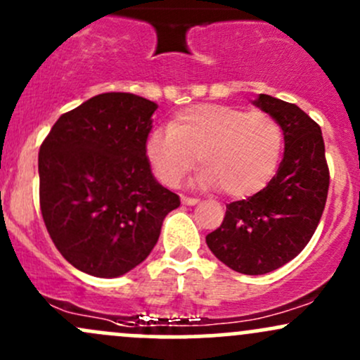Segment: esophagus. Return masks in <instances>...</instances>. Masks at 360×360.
I'll use <instances>...</instances> for the list:
<instances>
[{
    "instance_id": "esophagus-1",
    "label": "esophagus",
    "mask_w": 360,
    "mask_h": 360,
    "mask_svg": "<svg viewBox=\"0 0 360 360\" xmlns=\"http://www.w3.org/2000/svg\"><path fill=\"white\" fill-rule=\"evenodd\" d=\"M181 202L184 205H196L198 203V198H193V196H181Z\"/></svg>"
}]
</instances>
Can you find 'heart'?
<instances>
[{
	"mask_svg": "<svg viewBox=\"0 0 360 360\" xmlns=\"http://www.w3.org/2000/svg\"><path fill=\"white\" fill-rule=\"evenodd\" d=\"M281 150L283 127L274 115L215 103L184 108L146 138V157L162 183L177 186L200 162V186H217L228 196L262 190Z\"/></svg>",
	"mask_w": 360,
	"mask_h": 360,
	"instance_id": "b5f03b06",
	"label": "heart"
}]
</instances>
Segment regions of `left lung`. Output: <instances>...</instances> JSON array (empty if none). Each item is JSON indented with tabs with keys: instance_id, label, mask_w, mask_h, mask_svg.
I'll return each instance as SVG.
<instances>
[{
	"instance_id": "8db88e82",
	"label": "left lung",
	"mask_w": 360,
	"mask_h": 360,
	"mask_svg": "<svg viewBox=\"0 0 360 360\" xmlns=\"http://www.w3.org/2000/svg\"><path fill=\"white\" fill-rule=\"evenodd\" d=\"M257 107L281 124L285 155L264 190L226 205L217 229L207 234L215 257L241 274L285 266L312 238L330 188V167L319 124L295 103L260 94Z\"/></svg>"
}]
</instances>
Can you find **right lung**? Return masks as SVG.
Listing matches in <instances>:
<instances>
[{
	"instance_id": "obj_1",
	"label": "right lung",
	"mask_w": 360,
	"mask_h": 360,
	"mask_svg": "<svg viewBox=\"0 0 360 360\" xmlns=\"http://www.w3.org/2000/svg\"><path fill=\"white\" fill-rule=\"evenodd\" d=\"M157 105L103 93L63 113L39 148V207L63 259L117 278L141 264L181 200L155 181L146 138Z\"/></svg>"
}]
</instances>
